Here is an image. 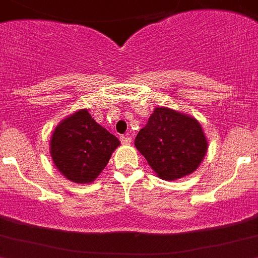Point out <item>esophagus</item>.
Wrapping results in <instances>:
<instances>
[{"label":"esophagus","instance_id":"34e87169","mask_svg":"<svg viewBox=\"0 0 258 258\" xmlns=\"http://www.w3.org/2000/svg\"><path fill=\"white\" fill-rule=\"evenodd\" d=\"M121 143L124 144V145H128V144L132 143V139L130 136H121Z\"/></svg>","mask_w":258,"mask_h":258}]
</instances>
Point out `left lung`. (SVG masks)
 Masks as SVG:
<instances>
[{"label":"left lung","instance_id":"1","mask_svg":"<svg viewBox=\"0 0 258 258\" xmlns=\"http://www.w3.org/2000/svg\"><path fill=\"white\" fill-rule=\"evenodd\" d=\"M135 146L159 178L175 180L200 167L209 144L196 118L168 107H156L137 134Z\"/></svg>","mask_w":258,"mask_h":258}]
</instances>
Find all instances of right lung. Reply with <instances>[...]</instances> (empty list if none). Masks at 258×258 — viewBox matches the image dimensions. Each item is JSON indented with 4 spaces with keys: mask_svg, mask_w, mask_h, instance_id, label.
Returning a JSON list of instances; mask_svg holds the SVG:
<instances>
[{
    "mask_svg": "<svg viewBox=\"0 0 258 258\" xmlns=\"http://www.w3.org/2000/svg\"><path fill=\"white\" fill-rule=\"evenodd\" d=\"M119 145L117 137L96 123L88 109H79L57 124L49 153L62 175L86 184L98 178Z\"/></svg>",
    "mask_w": 258,
    "mask_h": 258,
    "instance_id": "1",
    "label": "right lung"
}]
</instances>
